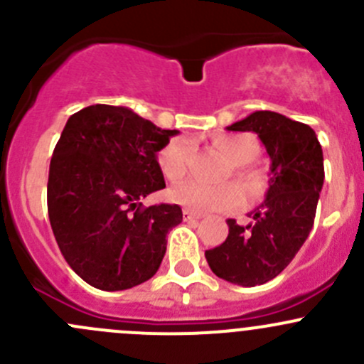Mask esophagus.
Returning <instances> with one entry per match:
<instances>
[{
  "mask_svg": "<svg viewBox=\"0 0 364 364\" xmlns=\"http://www.w3.org/2000/svg\"><path fill=\"white\" fill-rule=\"evenodd\" d=\"M183 218H185V220H199V218H203V215H200V213L190 211V209H183Z\"/></svg>",
  "mask_w": 364,
  "mask_h": 364,
  "instance_id": "obj_1",
  "label": "esophagus"
}]
</instances>
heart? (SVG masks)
Listing matches in <instances>:
<instances>
[{"instance_id":"1","label":"heart","mask_w":364,"mask_h":364,"mask_svg":"<svg viewBox=\"0 0 364 364\" xmlns=\"http://www.w3.org/2000/svg\"><path fill=\"white\" fill-rule=\"evenodd\" d=\"M215 148L230 161L232 174L255 192L260 186V178L248 164L259 156V144L250 135H220L213 141ZM192 155V142L186 139H172L159 153V167L165 179L172 183L181 181L188 171ZM168 199L196 213L229 211L243 204L245 193L236 183L222 186H205L199 183H183L168 190Z\"/></svg>"}]
</instances>
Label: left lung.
<instances>
[{
	"label": "left lung",
	"mask_w": 364,
	"mask_h": 364,
	"mask_svg": "<svg viewBox=\"0 0 364 364\" xmlns=\"http://www.w3.org/2000/svg\"><path fill=\"white\" fill-rule=\"evenodd\" d=\"M227 130L259 135L271 159L269 190L250 213L252 223L227 220L229 236L205 250V260L218 278L255 287L278 277L306 241L324 183V159L315 132L278 112H252Z\"/></svg>",
	"instance_id": "8db88e82"
}]
</instances>
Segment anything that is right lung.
<instances>
[{
    "instance_id": "obj_1",
    "label": "right lung",
    "mask_w": 364,
    "mask_h": 364,
    "mask_svg": "<svg viewBox=\"0 0 364 364\" xmlns=\"http://www.w3.org/2000/svg\"><path fill=\"white\" fill-rule=\"evenodd\" d=\"M176 134L105 104L68 117L50 159L47 209L58 247L86 284L124 291L159 271L183 211L139 200L165 188L156 153Z\"/></svg>"
}]
</instances>
